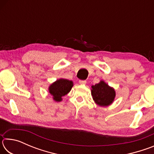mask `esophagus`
Returning a JSON list of instances; mask_svg holds the SVG:
<instances>
[{
  "mask_svg": "<svg viewBox=\"0 0 154 154\" xmlns=\"http://www.w3.org/2000/svg\"><path fill=\"white\" fill-rule=\"evenodd\" d=\"M79 83L82 85L86 84V81L85 80H79Z\"/></svg>",
  "mask_w": 154,
  "mask_h": 154,
  "instance_id": "34e87169",
  "label": "esophagus"
}]
</instances>
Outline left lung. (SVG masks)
Wrapping results in <instances>:
<instances>
[{
    "instance_id": "8db88e82",
    "label": "left lung",
    "mask_w": 154,
    "mask_h": 154,
    "mask_svg": "<svg viewBox=\"0 0 154 154\" xmlns=\"http://www.w3.org/2000/svg\"><path fill=\"white\" fill-rule=\"evenodd\" d=\"M91 93L93 100L100 106L110 105L116 97L115 90L106 84L104 81H100L98 83L92 85Z\"/></svg>"
}]
</instances>
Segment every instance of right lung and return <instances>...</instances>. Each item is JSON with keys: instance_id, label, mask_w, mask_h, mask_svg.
I'll list each match as a JSON object with an SVG mask.
<instances>
[{"instance_id": "1", "label": "right lung", "mask_w": 154, "mask_h": 154, "mask_svg": "<svg viewBox=\"0 0 154 154\" xmlns=\"http://www.w3.org/2000/svg\"><path fill=\"white\" fill-rule=\"evenodd\" d=\"M73 83L72 81L65 79H60L56 80L49 87V92L53 96V99L56 102L62 101V96L66 95L72 87Z\"/></svg>"}]
</instances>
